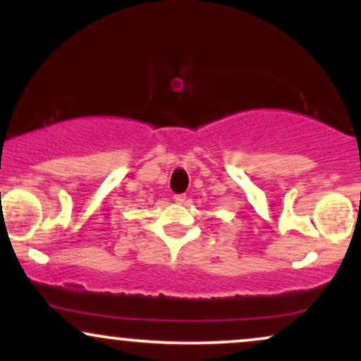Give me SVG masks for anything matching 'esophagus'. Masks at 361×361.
<instances>
[{"label": "esophagus", "mask_w": 361, "mask_h": 361, "mask_svg": "<svg viewBox=\"0 0 361 361\" xmlns=\"http://www.w3.org/2000/svg\"><path fill=\"white\" fill-rule=\"evenodd\" d=\"M173 198H175L176 204H183V202L186 200V195H175V197H173Z\"/></svg>", "instance_id": "1"}]
</instances>
